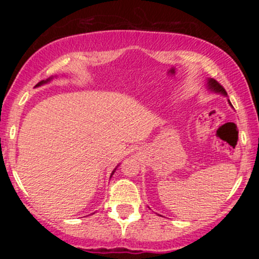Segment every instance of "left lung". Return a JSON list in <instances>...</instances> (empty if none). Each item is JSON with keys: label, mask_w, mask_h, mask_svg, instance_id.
Wrapping results in <instances>:
<instances>
[{"label": "left lung", "mask_w": 259, "mask_h": 259, "mask_svg": "<svg viewBox=\"0 0 259 259\" xmlns=\"http://www.w3.org/2000/svg\"><path fill=\"white\" fill-rule=\"evenodd\" d=\"M207 89L209 91L214 92V94H221V95H223V96L228 97V94H227V91L224 90V88H223V86L219 84L218 81H215L214 79H212V78H208L207 79ZM228 102H229V105L233 107V105H231L230 101L228 100Z\"/></svg>", "instance_id": "obj_1"}]
</instances>
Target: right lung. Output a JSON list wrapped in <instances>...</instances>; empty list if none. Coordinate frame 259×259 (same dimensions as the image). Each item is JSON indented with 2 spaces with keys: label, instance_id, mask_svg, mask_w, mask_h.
<instances>
[{
  "label": "right lung",
  "instance_id": "1",
  "mask_svg": "<svg viewBox=\"0 0 259 259\" xmlns=\"http://www.w3.org/2000/svg\"><path fill=\"white\" fill-rule=\"evenodd\" d=\"M53 78H55V76H51V78H49V79H46V80H41V81L38 82V84H37L36 86H35V88H38V86H42V85H45V84H47V82L51 81V80H52ZM118 167H119V165H117V167H115L114 169H113V171H112V174H111V178H112V175L114 174V171L117 170V168H118Z\"/></svg>",
  "mask_w": 259,
  "mask_h": 259
}]
</instances>
